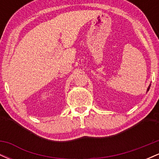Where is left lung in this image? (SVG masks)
<instances>
[{"label": "left lung", "mask_w": 159, "mask_h": 159, "mask_svg": "<svg viewBox=\"0 0 159 159\" xmlns=\"http://www.w3.org/2000/svg\"><path fill=\"white\" fill-rule=\"evenodd\" d=\"M149 88H150V85H149V86L148 89H147V91H149Z\"/></svg>", "instance_id": "obj_1"}]
</instances>
